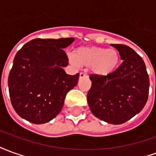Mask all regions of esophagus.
<instances>
[{"instance_id":"34e87169","label":"esophagus","mask_w":156,"mask_h":156,"mask_svg":"<svg viewBox=\"0 0 156 156\" xmlns=\"http://www.w3.org/2000/svg\"><path fill=\"white\" fill-rule=\"evenodd\" d=\"M85 77H87V74L84 73H79V78H85Z\"/></svg>"}]
</instances>
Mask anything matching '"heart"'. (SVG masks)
<instances>
[{
	"label": "heart",
	"instance_id": "b5f03b06",
	"mask_svg": "<svg viewBox=\"0 0 156 156\" xmlns=\"http://www.w3.org/2000/svg\"><path fill=\"white\" fill-rule=\"evenodd\" d=\"M72 62L83 67H91L93 73L106 76L117 67L119 54L115 49L102 48H79L74 52Z\"/></svg>",
	"mask_w": 156,
	"mask_h": 156
}]
</instances>
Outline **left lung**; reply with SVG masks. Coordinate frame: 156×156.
I'll return each instance as SVG.
<instances>
[{
  "label": "left lung",
  "mask_w": 156,
  "mask_h": 156,
  "mask_svg": "<svg viewBox=\"0 0 156 156\" xmlns=\"http://www.w3.org/2000/svg\"><path fill=\"white\" fill-rule=\"evenodd\" d=\"M123 62L106 76L91 74L87 99L95 117L112 124H121L143 109L149 95L150 79L140 55L129 47L111 44Z\"/></svg>",
  "instance_id": "left-lung-1"
}]
</instances>
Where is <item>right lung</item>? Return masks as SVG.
<instances>
[{
  "label": "right lung",
  "instance_id": "right-lung-1",
  "mask_svg": "<svg viewBox=\"0 0 156 156\" xmlns=\"http://www.w3.org/2000/svg\"><path fill=\"white\" fill-rule=\"evenodd\" d=\"M73 37L33 39L16 54L8 77L11 102L16 114L36 124L48 123L61 112L79 74L68 75L64 48Z\"/></svg>",
  "mask_w": 156,
  "mask_h": 156
}]
</instances>
